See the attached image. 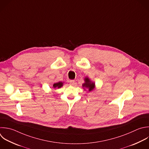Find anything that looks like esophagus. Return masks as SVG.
<instances>
[{
    "label": "esophagus",
    "instance_id": "34e87169",
    "mask_svg": "<svg viewBox=\"0 0 149 149\" xmlns=\"http://www.w3.org/2000/svg\"><path fill=\"white\" fill-rule=\"evenodd\" d=\"M69 83H70V85H74V80H72L69 81Z\"/></svg>",
    "mask_w": 149,
    "mask_h": 149
}]
</instances>
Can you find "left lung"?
<instances>
[{
    "label": "left lung",
    "instance_id": "1",
    "mask_svg": "<svg viewBox=\"0 0 149 149\" xmlns=\"http://www.w3.org/2000/svg\"><path fill=\"white\" fill-rule=\"evenodd\" d=\"M82 86L84 90H86V88L88 89L89 92L93 91L95 88V83L91 81L90 79L87 77L84 78V83L82 84Z\"/></svg>",
    "mask_w": 149,
    "mask_h": 149
}]
</instances>
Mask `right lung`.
Listing matches in <instances>:
<instances>
[{"label":"right lung","instance_id":"add662e5","mask_svg":"<svg viewBox=\"0 0 149 149\" xmlns=\"http://www.w3.org/2000/svg\"><path fill=\"white\" fill-rule=\"evenodd\" d=\"M63 82H62V81H59L58 83H55L53 84V88H59L63 86Z\"/></svg>","mask_w":149,"mask_h":149}]
</instances>
